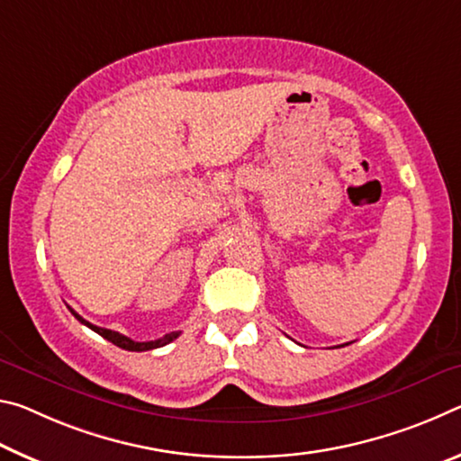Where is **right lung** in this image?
<instances>
[{"mask_svg":"<svg viewBox=\"0 0 461 461\" xmlns=\"http://www.w3.org/2000/svg\"><path fill=\"white\" fill-rule=\"evenodd\" d=\"M71 311V308H69ZM71 314L75 316V319H77L79 322H83L86 324V327H89L92 330H95L97 335H102L104 339H108L110 343H114V345H118L120 349H126V351H149V349H157V347H163V345H167V343H171L173 339H177L179 337V333H169V335H165L163 339H157V341H147V343H139V341H132V339H128V337H124V335H120V333H116V330H110V329H102V327H95V324H92V322H87L86 319H81V316L75 312V311H71Z\"/></svg>","mask_w":461,"mask_h":461,"instance_id":"obj_1","label":"right lung"}]
</instances>
